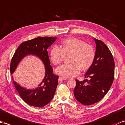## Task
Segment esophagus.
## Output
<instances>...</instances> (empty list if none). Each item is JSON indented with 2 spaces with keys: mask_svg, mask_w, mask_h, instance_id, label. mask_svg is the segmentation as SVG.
Listing matches in <instances>:
<instances>
[{
  "mask_svg": "<svg viewBox=\"0 0 125 125\" xmlns=\"http://www.w3.org/2000/svg\"><path fill=\"white\" fill-rule=\"evenodd\" d=\"M63 80H67V79L65 78H63L62 77H59V78H58V81H63Z\"/></svg>",
  "mask_w": 125,
  "mask_h": 125,
  "instance_id": "obj_1",
  "label": "esophagus"
}]
</instances>
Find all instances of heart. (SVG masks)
Listing matches in <instances>:
<instances>
[{
    "instance_id": "1",
    "label": "heart",
    "mask_w": 125,
    "mask_h": 125,
    "mask_svg": "<svg viewBox=\"0 0 125 125\" xmlns=\"http://www.w3.org/2000/svg\"><path fill=\"white\" fill-rule=\"evenodd\" d=\"M61 49L54 46L50 50L49 57L52 63L57 65L62 62L65 55H70V64H63L55 69V73L65 78H72L82 71L91 67L95 58V52L91 45L82 40L69 38L61 42Z\"/></svg>"
}]
</instances>
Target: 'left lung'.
<instances>
[{
	"instance_id": "left-lung-1",
	"label": "left lung",
	"mask_w": 125,
	"mask_h": 125,
	"mask_svg": "<svg viewBox=\"0 0 125 125\" xmlns=\"http://www.w3.org/2000/svg\"><path fill=\"white\" fill-rule=\"evenodd\" d=\"M96 50L94 61L86 73L84 81L76 80L73 94L76 100L84 105L99 102L108 92L113 83L115 75V61L110 50L104 42L94 38Z\"/></svg>"
}]
</instances>
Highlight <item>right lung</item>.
Here are the masks:
<instances>
[{"label":"right lung","instance_id":"obj_1","mask_svg":"<svg viewBox=\"0 0 125 125\" xmlns=\"http://www.w3.org/2000/svg\"><path fill=\"white\" fill-rule=\"evenodd\" d=\"M56 39L57 38L39 37L23 42L18 47L11 60L10 65L11 75L23 58L27 56H35L43 63L45 68L44 77L35 89H27L22 87L14 81L12 76L13 84L21 98L25 102L32 106L43 107L54 96L58 84V76L52 73L53 70L50 65L47 49Z\"/></svg>","mask_w":125,"mask_h":125}]
</instances>
